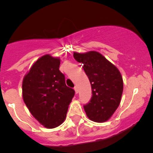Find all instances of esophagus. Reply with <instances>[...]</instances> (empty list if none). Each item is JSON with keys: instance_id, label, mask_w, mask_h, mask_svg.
<instances>
[{"instance_id": "esophagus-1", "label": "esophagus", "mask_w": 153, "mask_h": 153, "mask_svg": "<svg viewBox=\"0 0 153 153\" xmlns=\"http://www.w3.org/2000/svg\"><path fill=\"white\" fill-rule=\"evenodd\" d=\"M74 90H75V94H78V87L77 86H75V88H74Z\"/></svg>"}]
</instances>
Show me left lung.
<instances>
[{
	"label": "left lung",
	"mask_w": 153,
	"mask_h": 153,
	"mask_svg": "<svg viewBox=\"0 0 153 153\" xmlns=\"http://www.w3.org/2000/svg\"><path fill=\"white\" fill-rule=\"evenodd\" d=\"M73 56L83 63L92 88L91 101L84 106L87 116L93 122H106L121 102L123 79L119 70L97 51L74 52Z\"/></svg>",
	"instance_id": "left-lung-1"
}]
</instances>
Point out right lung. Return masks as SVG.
Returning a JSON list of instances; mask_svg holds the SVG:
<instances>
[{"instance_id": "right-lung-1", "label": "right lung", "mask_w": 153, "mask_h": 153, "mask_svg": "<svg viewBox=\"0 0 153 153\" xmlns=\"http://www.w3.org/2000/svg\"><path fill=\"white\" fill-rule=\"evenodd\" d=\"M60 59L42 56L32 65L22 81V98L31 115L47 128L65 121L75 91L66 86L59 71Z\"/></svg>"}]
</instances>
